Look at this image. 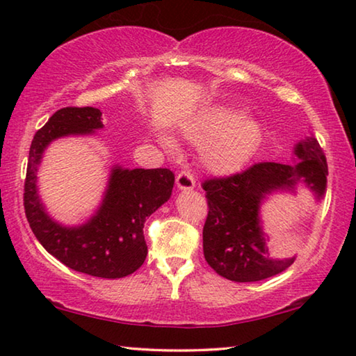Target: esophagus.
I'll return each mask as SVG.
<instances>
[{
	"instance_id": "34e87169",
	"label": "esophagus",
	"mask_w": 356,
	"mask_h": 356,
	"mask_svg": "<svg viewBox=\"0 0 356 356\" xmlns=\"http://www.w3.org/2000/svg\"><path fill=\"white\" fill-rule=\"evenodd\" d=\"M176 185H177L179 190L188 191V190L195 188L196 182H195V179H193L190 172H180V174H177V177H176Z\"/></svg>"
}]
</instances>
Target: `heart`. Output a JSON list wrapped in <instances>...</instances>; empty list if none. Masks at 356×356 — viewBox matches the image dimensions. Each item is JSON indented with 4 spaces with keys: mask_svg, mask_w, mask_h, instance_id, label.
<instances>
[{
    "mask_svg": "<svg viewBox=\"0 0 356 356\" xmlns=\"http://www.w3.org/2000/svg\"><path fill=\"white\" fill-rule=\"evenodd\" d=\"M179 134L186 143L200 146V163L213 176H232L250 163L262 143V124L248 110L231 104H207L180 120ZM159 141L172 155L179 146L172 138Z\"/></svg>",
    "mask_w": 356,
    "mask_h": 356,
    "instance_id": "1",
    "label": "heart"
}]
</instances>
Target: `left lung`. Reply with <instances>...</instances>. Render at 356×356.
I'll use <instances>...</instances> for the list:
<instances>
[{"instance_id": "1", "label": "left lung", "mask_w": 356, "mask_h": 356, "mask_svg": "<svg viewBox=\"0 0 356 356\" xmlns=\"http://www.w3.org/2000/svg\"><path fill=\"white\" fill-rule=\"evenodd\" d=\"M292 163H259L242 174L204 182L209 215L202 231L207 264L222 278L236 282L262 281L287 270L292 257H273L264 229L262 206L275 195L312 193L321 202L327 191L328 166L316 136L293 147Z\"/></svg>"}]
</instances>
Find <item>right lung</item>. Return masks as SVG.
<instances>
[{"label": "right lung", "mask_w": 356, "mask_h": 356, "mask_svg": "<svg viewBox=\"0 0 356 356\" xmlns=\"http://www.w3.org/2000/svg\"><path fill=\"white\" fill-rule=\"evenodd\" d=\"M104 129L97 108H63L38 130L29 149L25 213L35 238L75 272L116 280L141 267L147 256L143 227L147 216L170 200L174 174L166 168L141 170L113 165L102 201L80 225H64L48 213L39 195L38 172L47 147L59 138L92 136Z\"/></svg>", "instance_id": "1"}]
</instances>
